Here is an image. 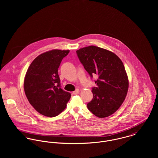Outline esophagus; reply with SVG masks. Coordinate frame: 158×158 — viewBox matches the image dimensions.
<instances>
[{
	"label": "esophagus",
	"instance_id": "34e87169",
	"mask_svg": "<svg viewBox=\"0 0 158 158\" xmlns=\"http://www.w3.org/2000/svg\"><path fill=\"white\" fill-rule=\"evenodd\" d=\"M78 92H79V89H77L76 90L73 92V93H72V94H73V95H77V94H78Z\"/></svg>",
	"mask_w": 158,
	"mask_h": 158
}]
</instances>
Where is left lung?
Masks as SVG:
<instances>
[{"label":"left lung","mask_w":158,"mask_h":158,"mask_svg":"<svg viewBox=\"0 0 158 158\" xmlns=\"http://www.w3.org/2000/svg\"><path fill=\"white\" fill-rule=\"evenodd\" d=\"M80 61L92 78L98 76L92 88L93 98L87 106L99 118L108 117L122 105L127 96L129 81L121 60L112 52L90 45L77 50Z\"/></svg>","instance_id":"obj_1"}]
</instances>
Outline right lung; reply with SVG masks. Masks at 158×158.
Wrapping results in <instances>:
<instances>
[{
    "label": "right lung",
    "mask_w": 158,
    "mask_h": 158,
    "mask_svg": "<svg viewBox=\"0 0 158 158\" xmlns=\"http://www.w3.org/2000/svg\"><path fill=\"white\" fill-rule=\"evenodd\" d=\"M69 50H52L38 56L28 69L23 82L26 97L41 114L55 117L66 108L70 93L61 88L58 69Z\"/></svg>",
    "instance_id": "right-lung-1"
}]
</instances>
